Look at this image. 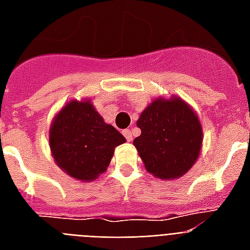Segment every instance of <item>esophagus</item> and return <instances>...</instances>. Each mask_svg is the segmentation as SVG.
Returning a JSON list of instances; mask_svg holds the SVG:
<instances>
[{"label":"esophagus","instance_id":"34e87169","mask_svg":"<svg viewBox=\"0 0 250 250\" xmlns=\"http://www.w3.org/2000/svg\"><path fill=\"white\" fill-rule=\"evenodd\" d=\"M123 135H125V137L127 139V141H132L133 133L131 129H123Z\"/></svg>","mask_w":250,"mask_h":250}]
</instances>
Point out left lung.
<instances>
[{
    "instance_id": "8db88e82",
    "label": "left lung",
    "mask_w": 250,
    "mask_h": 250,
    "mask_svg": "<svg viewBox=\"0 0 250 250\" xmlns=\"http://www.w3.org/2000/svg\"><path fill=\"white\" fill-rule=\"evenodd\" d=\"M136 125L141 135L133 145L154 178H180L198 160L204 139L201 122L192 106L178 96L153 100Z\"/></svg>"
}]
</instances>
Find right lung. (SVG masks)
<instances>
[{
	"mask_svg": "<svg viewBox=\"0 0 250 250\" xmlns=\"http://www.w3.org/2000/svg\"><path fill=\"white\" fill-rule=\"evenodd\" d=\"M125 136L94 109L90 100H70L49 128V146L57 166L82 182H94L106 171Z\"/></svg>",
	"mask_w": 250,
	"mask_h": 250,
	"instance_id": "add662e5",
	"label": "right lung"
}]
</instances>
